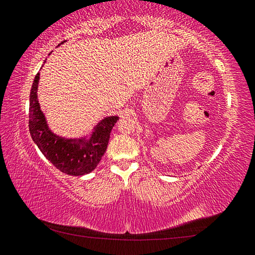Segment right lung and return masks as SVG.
Wrapping results in <instances>:
<instances>
[{
	"label": "right lung",
	"mask_w": 255,
	"mask_h": 255,
	"mask_svg": "<svg viewBox=\"0 0 255 255\" xmlns=\"http://www.w3.org/2000/svg\"><path fill=\"white\" fill-rule=\"evenodd\" d=\"M62 41L60 44L64 43ZM40 73L35 75L30 92L29 130L31 137L42 154L61 172L70 176H83L92 172L100 163L109 144L111 131L119 116H106L101 120L88 135L64 137L49 128L38 101Z\"/></svg>",
	"instance_id": "1"
}]
</instances>
